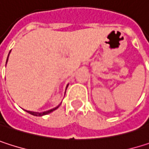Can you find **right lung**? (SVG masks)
I'll return each mask as SVG.
<instances>
[{
  "instance_id": "obj_1",
  "label": "right lung",
  "mask_w": 149,
  "mask_h": 149,
  "mask_svg": "<svg viewBox=\"0 0 149 149\" xmlns=\"http://www.w3.org/2000/svg\"><path fill=\"white\" fill-rule=\"evenodd\" d=\"M8 55H9V54H8ZM7 61H8V59H7ZM58 108V107H56V108H54V109H52L47 110V111H45V112H42V113L33 112V111H27V110H26V112H28L29 114H31V115H33V116H44V115H46V114H49V113H51L52 111H53V110L57 109Z\"/></svg>"
}]
</instances>
